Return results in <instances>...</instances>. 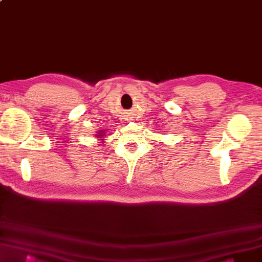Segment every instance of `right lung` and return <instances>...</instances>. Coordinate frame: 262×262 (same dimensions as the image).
Instances as JSON below:
<instances>
[{
  "mask_svg": "<svg viewBox=\"0 0 262 262\" xmlns=\"http://www.w3.org/2000/svg\"><path fill=\"white\" fill-rule=\"evenodd\" d=\"M105 134H107V132H105V130H99V131L96 132V134H95V137H96V138H98V139L100 140L99 145H102V144L104 143Z\"/></svg>",
  "mask_w": 262,
  "mask_h": 262,
  "instance_id": "add662e5",
  "label": "right lung"
}]
</instances>
